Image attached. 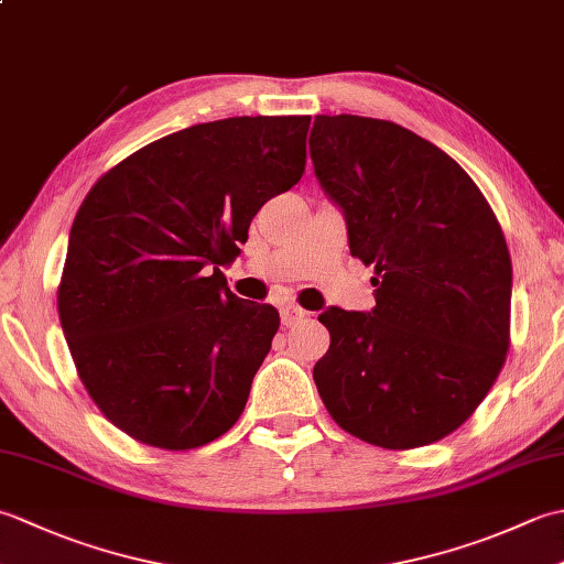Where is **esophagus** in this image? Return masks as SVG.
I'll return each mask as SVG.
<instances>
[{
	"label": "esophagus",
	"mask_w": 564,
	"mask_h": 564,
	"mask_svg": "<svg viewBox=\"0 0 564 564\" xmlns=\"http://www.w3.org/2000/svg\"><path fill=\"white\" fill-rule=\"evenodd\" d=\"M305 317H307V313L303 307H297V305H283L281 307V322L285 327L297 325V322H303Z\"/></svg>",
	"instance_id": "1"
}]
</instances>
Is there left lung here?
I'll use <instances>...</instances> for the list:
<instances>
[{
	"label": "left lung",
	"instance_id": "left-lung-1",
	"mask_svg": "<svg viewBox=\"0 0 564 564\" xmlns=\"http://www.w3.org/2000/svg\"><path fill=\"white\" fill-rule=\"evenodd\" d=\"M310 158L344 215L351 254L373 263L376 307H329L313 370L344 431L404 451L458 429L509 349L511 259L463 166L398 123L315 116Z\"/></svg>",
	"mask_w": 564,
	"mask_h": 564
}]
</instances>
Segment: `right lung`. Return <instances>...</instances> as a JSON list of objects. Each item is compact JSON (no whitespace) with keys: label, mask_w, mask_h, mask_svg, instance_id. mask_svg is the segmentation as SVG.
<instances>
[{"label":"right lung","mask_w":564,"mask_h":564,"mask_svg":"<svg viewBox=\"0 0 564 564\" xmlns=\"http://www.w3.org/2000/svg\"><path fill=\"white\" fill-rule=\"evenodd\" d=\"M310 116H235L150 142L72 223L57 313L84 388L148 446L188 451L245 412L279 310L220 263L269 198L301 182Z\"/></svg>","instance_id":"1"}]
</instances>
